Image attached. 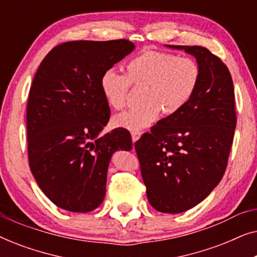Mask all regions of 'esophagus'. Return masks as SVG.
<instances>
[{
	"label": "esophagus",
	"mask_w": 257,
	"mask_h": 257,
	"mask_svg": "<svg viewBox=\"0 0 257 257\" xmlns=\"http://www.w3.org/2000/svg\"><path fill=\"white\" fill-rule=\"evenodd\" d=\"M140 135H142V133H140L139 131H138V132H131L132 142H133V143H136L137 140H138V139L140 138Z\"/></svg>",
	"instance_id": "obj_1"
}]
</instances>
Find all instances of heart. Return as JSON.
<instances>
[{"label": "heart", "mask_w": 257, "mask_h": 257, "mask_svg": "<svg viewBox=\"0 0 257 257\" xmlns=\"http://www.w3.org/2000/svg\"><path fill=\"white\" fill-rule=\"evenodd\" d=\"M127 75L108 69L100 78L106 103L115 110L125 106L131 84L145 86V104L112 119L115 127L138 132L157 120L161 111L175 114L189 103L198 89L201 69L194 58L164 51H146L126 65Z\"/></svg>", "instance_id": "b5f03b06"}]
</instances>
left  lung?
<instances>
[{"mask_svg": "<svg viewBox=\"0 0 257 257\" xmlns=\"http://www.w3.org/2000/svg\"><path fill=\"white\" fill-rule=\"evenodd\" d=\"M194 56L201 78L189 103L144 133L135 149L154 209L193 208L219 185L236 127L234 85L226 64L199 45H166Z\"/></svg>", "mask_w": 257, "mask_h": 257, "instance_id": "obj_1", "label": "left lung"}]
</instances>
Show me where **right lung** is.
Returning <instances> with one entry per match:
<instances>
[{"mask_svg":"<svg viewBox=\"0 0 257 257\" xmlns=\"http://www.w3.org/2000/svg\"><path fill=\"white\" fill-rule=\"evenodd\" d=\"M133 49L127 40L65 42L37 69L27 105L28 158L37 185L59 208L96 209L112 154L132 149L127 130L100 136L110 119L100 78Z\"/></svg>","mask_w":257,"mask_h":257,"instance_id":"right-lung-1","label":"right lung"}]
</instances>
